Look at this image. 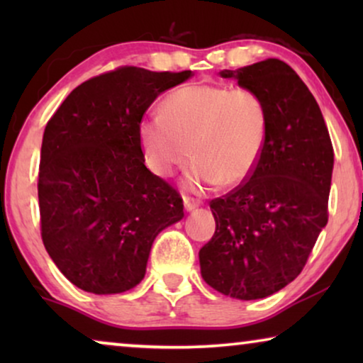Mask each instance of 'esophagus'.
Returning <instances> with one entry per match:
<instances>
[{
  "instance_id": "1",
  "label": "esophagus",
  "mask_w": 363,
  "mask_h": 363,
  "mask_svg": "<svg viewBox=\"0 0 363 363\" xmlns=\"http://www.w3.org/2000/svg\"><path fill=\"white\" fill-rule=\"evenodd\" d=\"M183 205H185L186 211H193L195 208L200 206V200H195V198L190 196H183Z\"/></svg>"
}]
</instances>
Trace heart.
<instances>
[{
	"label": "heart",
	"instance_id": "1",
	"mask_svg": "<svg viewBox=\"0 0 363 363\" xmlns=\"http://www.w3.org/2000/svg\"><path fill=\"white\" fill-rule=\"evenodd\" d=\"M163 112L145 116L137 135L145 162L158 177L196 160L186 173L190 190L236 185L255 172L267 137V107L251 89L190 84L173 91Z\"/></svg>",
	"mask_w": 363,
	"mask_h": 363
}]
</instances>
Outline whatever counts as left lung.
I'll return each instance as SVG.
<instances>
[{
	"mask_svg": "<svg viewBox=\"0 0 363 363\" xmlns=\"http://www.w3.org/2000/svg\"><path fill=\"white\" fill-rule=\"evenodd\" d=\"M259 94L267 137L255 172L211 200L215 235L200 250L201 277L221 294L262 299L301 274L327 225L334 148L319 104L279 59L220 72Z\"/></svg>",
	"mask_w": 363,
	"mask_h": 363,
	"instance_id": "8db88e82",
	"label": "left lung"
}]
</instances>
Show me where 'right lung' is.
Returning a JSON list of instances; mask_svg holds the SVG:
<instances>
[{"mask_svg": "<svg viewBox=\"0 0 363 363\" xmlns=\"http://www.w3.org/2000/svg\"><path fill=\"white\" fill-rule=\"evenodd\" d=\"M190 77L118 67L77 86L49 118L38 180L41 236L79 289L135 287L158 233L183 218L182 196L145 167L137 127L162 92Z\"/></svg>", "mask_w": 363, "mask_h": 363, "instance_id": "1", "label": "right lung"}]
</instances>
